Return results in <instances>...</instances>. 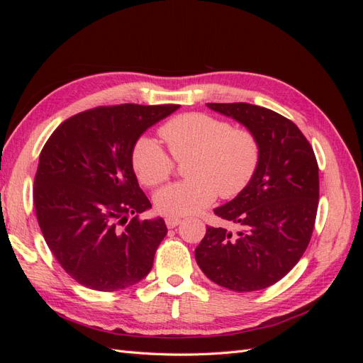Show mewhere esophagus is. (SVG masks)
Listing matches in <instances>:
<instances>
[{"label": "esophagus", "mask_w": 363, "mask_h": 363, "mask_svg": "<svg viewBox=\"0 0 363 363\" xmlns=\"http://www.w3.org/2000/svg\"><path fill=\"white\" fill-rule=\"evenodd\" d=\"M164 223H167L168 228H174V227H177L182 223V219L177 218V216H168L167 219H164Z\"/></svg>", "instance_id": "obj_1"}]
</instances>
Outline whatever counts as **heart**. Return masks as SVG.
<instances>
[{
	"instance_id": "heart-1",
	"label": "heart",
	"mask_w": 363,
	"mask_h": 363,
	"mask_svg": "<svg viewBox=\"0 0 363 363\" xmlns=\"http://www.w3.org/2000/svg\"><path fill=\"white\" fill-rule=\"evenodd\" d=\"M159 135L175 160L191 157L186 164L189 179L156 194L155 207L162 215L196 213L211 206L218 194L225 200L235 199L259 168L256 135L244 127H232L224 119L200 112L184 113L164 123ZM170 157L157 140L142 136L131 150V167L142 184L156 188L174 174L175 162Z\"/></svg>"
}]
</instances>
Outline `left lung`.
Segmentation results:
<instances>
[{"label": "left lung", "instance_id": "8db88e82", "mask_svg": "<svg viewBox=\"0 0 363 363\" xmlns=\"http://www.w3.org/2000/svg\"><path fill=\"white\" fill-rule=\"evenodd\" d=\"M256 135L260 162L255 177L215 215L239 225L238 235L207 225L195 248L201 271L236 292L265 289L298 263L311 242L320 199L318 162L291 119L247 103H208Z\"/></svg>", "mask_w": 363, "mask_h": 363}]
</instances>
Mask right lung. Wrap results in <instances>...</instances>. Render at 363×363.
<instances>
[{
	"mask_svg": "<svg viewBox=\"0 0 363 363\" xmlns=\"http://www.w3.org/2000/svg\"><path fill=\"white\" fill-rule=\"evenodd\" d=\"M179 104H116L68 118L43 145L33 200L43 239L83 286L112 292L152 268L168 228L139 215L151 207L131 167L144 131Z\"/></svg>",
	"mask_w": 363,
	"mask_h": 363,
	"instance_id": "1",
	"label": "right lung"
}]
</instances>
